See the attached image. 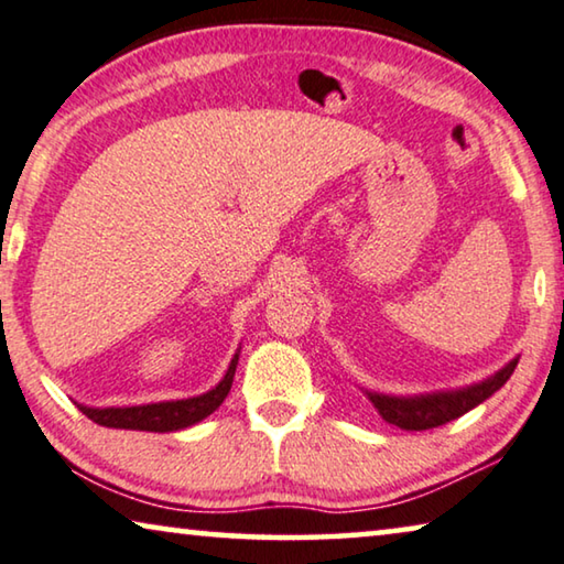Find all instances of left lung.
<instances>
[{
	"mask_svg": "<svg viewBox=\"0 0 564 564\" xmlns=\"http://www.w3.org/2000/svg\"><path fill=\"white\" fill-rule=\"evenodd\" d=\"M514 367L517 359L503 367L501 372L489 377V380L466 390L425 394V398H388V394L369 392V400H372L382 420L402 427V431H431V427L451 423V420L466 415L468 410L481 405L486 398H491L494 392L503 388V382L509 380Z\"/></svg>",
	"mask_w": 564,
	"mask_h": 564,
	"instance_id": "1",
	"label": "left lung"
}]
</instances>
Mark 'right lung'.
I'll list each match as a JSON object with an SVG mask.
<instances>
[{"label": "right lung", "mask_w": 564, "mask_h": 564, "mask_svg": "<svg viewBox=\"0 0 564 564\" xmlns=\"http://www.w3.org/2000/svg\"><path fill=\"white\" fill-rule=\"evenodd\" d=\"M235 367H238V355L230 362L228 375L215 390H209L199 398L174 400V402H154V405H137V408H80L83 415H88L94 423L106 427H123V431H151V433H170L180 427L195 425L202 417L215 413L228 398L232 388Z\"/></svg>", "instance_id": "obj_1"}]
</instances>
